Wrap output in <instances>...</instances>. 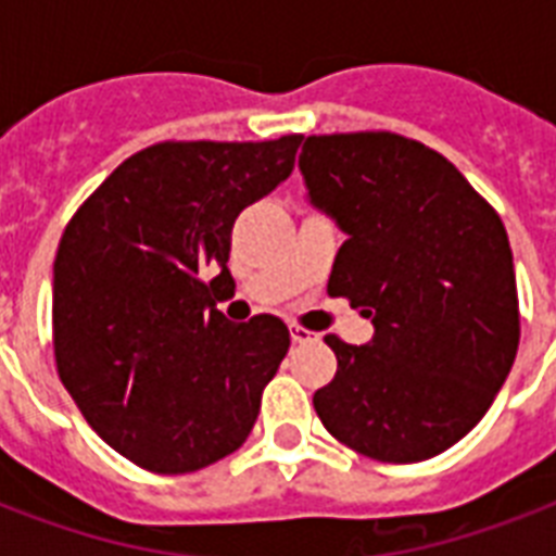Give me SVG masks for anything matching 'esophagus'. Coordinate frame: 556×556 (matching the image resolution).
<instances>
[{"label":"esophagus","mask_w":556,"mask_h":556,"mask_svg":"<svg viewBox=\"0 0 556 556\" xmlns=\"http://www.w3.org/2000/svg\"><path fill=\"white\" fill-rule=\"evenodd\" d=\"M317 338H320L317 331H308V329H303V326H291V340H294V343H300V346H303V343H314Z\"/></svg>","instance_id":"obj_1"}]
</instances>
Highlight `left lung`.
Returning a JSON list of instances; mask_svg holds the SVG:
<instances>
[{
    "instance_id": "8db88e82",
    "label": "left lung",
    "mask_w": 556,
    "mask_h": 556,
    "mask_svg": "<svg viewBox=\"0 0 556 556\" xmlns=\"http://www.w3.org/2000/svg\"><path fill=\"white\" fill-rule=\"evenodd\" d=\"M300 173L312 207L346 233L329 294L375 326L364 346L326 334L338 375L314 409L378 462L439 456L482 421L517 357L505 225L444 155L404 135H312Z\"/></svg>"
}]
</instances>
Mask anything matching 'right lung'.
I'll use <instances>...</instances> for the list:
<instances>
[{
	"label": "right lung",
	"mask_w": 556,
	"mask_h": 556,
	"mask_svg": "<svg viewBox=\"0 0 556 556\" xmlns=\"http://www.w3.org/2000/svg\"><path fill=\"white\" fill-rule=\"evenodd\" d=\"M300 143H155L65 227L51 305L56 371L91 430L143 470L192 473L251 435L291 338L270 314L236 326L216 296L233 288L236 216L291 176Z\"/></svg>",
	"instance_id": "1"
}]
</instances>
